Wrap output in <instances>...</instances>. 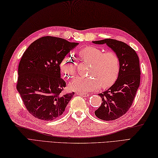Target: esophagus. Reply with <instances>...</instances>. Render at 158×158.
<instances>
[{
  "label": "esophagus",
  "instance_id": "esophagus-1",
  "mask_svg": "<svg viewBox=\"0 0 158 158\" xmlns=\"http://www.w3.org/2000/svg\"><path fill=\"white\" fill-rule=\"evenodd\" d=\"M77 95H79V96H83V97H88V96H89L88 94H81V93H78V94H77Z\"/></svg>",
  "mask_w": 158,
  "mask_h": 158
}]
</instances>
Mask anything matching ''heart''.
<instances>
[{
	"mask_svg": "<svg viewBox=\"0 0 158 158\" xmlns=\"http://www.w3.org/2000/svg\"><path fill=\"white\" fill-rule=\"evenodd\" d=\"M80 57L92 64L89 74L91 77H77L70 83L73 91L86 94L98 90L100 86L106 88L116 81L120 70L119 57L114 52H105L97 47L88 46L79 52ZM76 62L72 55L65 56L60 63V70L66 78H72L76 73Z\"/></svg>",
	"mask_w": 158,
	"mask_h": 158,
	"instance_id": "1",
	"label": "heart"
}]
</instances>
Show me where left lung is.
<instances>
[{
    "label": "left lung",
    "instance_id": "8db88e82",
    "mask_svg": "<svg viewBox=\"0 0 158 158\" xmlns=\"http://www.w3.org/2000/svg\"><path fill=\"white\" fill-rule=\"evenodd\" d=\"M92 43L106 44L119 57V76L110 88L99 94L102 102L95 110L96 116L100 119L115 120L124 115L132 105L140 81L139 58L131 47L117 40L106 39Z\"/></svg>",
    "mask_w": 158,
    "mask_h": 158
}]
</instances>
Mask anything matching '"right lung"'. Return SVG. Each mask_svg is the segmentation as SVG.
I'll return each instance as SVG.
<instances>
[{
  "label": "right lung",
  "mask_w": 158,
  "mask_h": 158,
  "mask_svg": "<svg viewBox=\"0 0 158 158\" xmlns=\"http://www.w3.org/2000/svg\"><path fill=\"white\" fill-rule=\"evenodd\" d=\"M78 44L47 36L36 40L23 53L18 66L17 89L26 108L36 118L56 119L75 94H62L66 82L60 77V64Z\"/></svg>",
  "instance_id": "right-lung-1"
}]
</instances>
